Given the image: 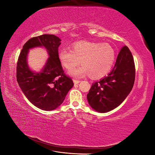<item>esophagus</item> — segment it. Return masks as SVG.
<instances>
[{"label": "esophagus", "mask_w": 155, "mask_h": 155, "mask_svg": "<svg viewBox=\"0 0 155 155\" xmlns=\"http://www.w3.org/2000/svg\"><path fill=\"white\" fill-rule=\"evenodd\" d=\"M73 81H74L75 85H76V84H78L79 82H80V81H79V80H77V79H74Z\"/></svg>", "instance_id": "34e87169"}]
</instances>
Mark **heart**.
Wrapping results in <instances>:
<instances>
[{
	"mask_svg": "<svg viewBox=\"0 0 155 155\" xmlns=\"http://www.w3.org/2000/svg\"><path fill=\"white\" fill-rule=\"evenodd\" d=\"M115 50L109 43L81 41L72 45V50L59 51V59L67 69H71L80 62L82 66L70 70L76 78L89 75L92 79H100L110 72L115 61Z\"/></svg>",
	"mask_w": 155,
	"mask_h": 155,
	"instance_id": "1",
	"label": "heart"
}]
</instances>
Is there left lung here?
Here are the masks:
<instances>
[{"label":"left lung","instance_id":"left-lung-1","mask_svg":"<svg viewBox=\"0 0 155 155\" xmlns=\"http://www.w3.org/2000/svg\"><path fill=\"white\" fill-rule=\"evenodd\" d=\"M135 79V64L130 51L123 46L112 71L107 77L92 83L87 100L99 112L113 110L122 103L132 90Z\"/></svg>","mask_w":155,"mask_h":155}]
</instances>
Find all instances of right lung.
Segmentation results:
<instances>
[{
  "label": "right lung",
  "instance_id": "add662e5",
  "mask_svg": "<svg viewBox=\"0 0 155 155\" xmlns=\"http://www.w3.org/2000/svg\"><path fill=\"white\" fill-rule=\"evenodd\" d=\"M61 40L54 35L32 37L24 45L17 64V80L25 96L31 104L44 110H52L64 101L74 86L71 78L64 72L58 56ZM43 46L50 57L43 70L32 72L27 64V54L32 48Z\"/></svg>",
  "mask_w": 155,
  "mask_h": 155
}]
</instances>
